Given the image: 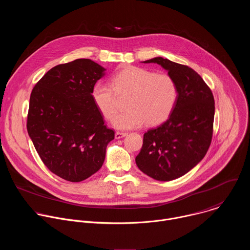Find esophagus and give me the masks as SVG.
Returning a JSON list of instances; mask_svg holds the SVG:
<instances>
[{"instance_id":"esophagus-1","label":"esophagus","mask_w":250,"mask_h":250,"mask_svg":"<svg viewBox=\"0 0 250 250\" xmlns=\"http://www.w3.org/2000/svg\"><path fill=\"white\" fill-rule=\"evenodd\" d=\"M125 136H126V133H125V132L117 131V132L115 133V138H116V139H120V138H123V137H125Z\"/></svg>"}]
</instances>
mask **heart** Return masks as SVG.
<instances>
[{
    "instance_id": "obj_1",
    "label": "heart",
    "mask_w": 250,
    "mask_h": 250,
    "mask_svg": "<svg viewBox=\"0 0 250 250\" xmlns=\"http://www.w3.org/2000/svg\"><path fill=\"white\" fill-rule=\"evenodd\" d=\"M111 85L96 83L92 98L103 117L110 121L117 113V95H129L125 104L127 111L113 121V125L122 130L138 128L145 123L149 126L164 123L173 111L178 95L176 83L169 75L137 66L120 70L111 78Z\"/></svg>"
}]
</instances>
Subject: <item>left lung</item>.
Instances as JSON below:
<instances>
[{"mask_svg":"<svg viewBox=\"0 0 250 250\" xmlns=\"http://www.w3.org/2000/svg\"><path fill=\"white\" fill-rule=\"evenodd\" d=\"M177 86V100L168 120L144 134L135 162L140 171L158 181L177 179L206 155L212 136L215 100L208 86L192 68L155 57Z\"/></svg>","mask_w":250,"mask_h":250,"instance_id":"obj_1","label":"left lung"}]
</instances>
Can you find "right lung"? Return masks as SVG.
Instances as JSON below:
<instances>
[{
	"label": "right lung",
	"mask_w": 250,
	"mask_h": 250,
	"mask_svg": "<svg viewBox=\"0 0 250 250\" xmlns=\"http://www.w3.org/2000/svg\"><path fill=\"white\" fill-rule=\"evenodd\" d=\"M104 71L91 59L60 64L30 94L28 135L44 165L64 180L81 182L100 170L115 138L92 98Z\"/></svg>",
	"instance_id": "obj_1"
}]
</instances>
